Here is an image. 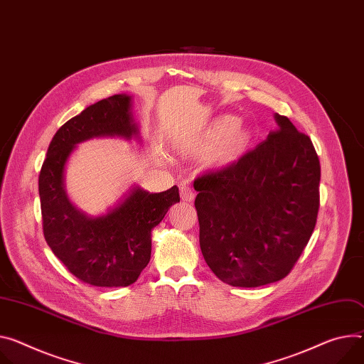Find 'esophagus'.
<instances>
[{"label": "esophagus", "instance_id": "1", "mask_svg": "<svg viewBox=\"0 0 364 364\" xmlns=\"http://www.w3.org/2000/svg\"><path fill=\"white\" fill-rule=\"evenodd\" d=\"M180 196H181L183 202H191L194 199V190L188 184H181Z\"/></svg>", "mask_w": 364, "mask_h": 364}]
</instances>
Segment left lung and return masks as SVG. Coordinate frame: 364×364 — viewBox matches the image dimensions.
Wrapping results in <instances>:
<instances>
[{
    "mask_svg": "<svg viewBox=\"0 0 364 364\" xmlns=\"http://www.w3.org/2000/svg\"><path fill=\"white\" fill-rule=\"evenodd\" d=\"M274 119L266 141L193 184L202 254L230 286L284 279L316 225L319 158L308 135L286 116Z\"/></svg>",
    "mask_w": 364,
    "mask_h": 364,
    "instance_id": "obj_1",
    "label": "left lung"
}]
</instances>
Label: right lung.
<instances>
[{
  "label": "right lung",
  "mask_w": 364,
  "mask_h": 364,
  "mask_svg": "<svg viewBox=\"0 0 364 364\" xmlns=\"http://www.w3.org/2000/svg\"><path fill=\"white\" fill-rule=\"evenodd\" d=\"M132 97L116 94L97 102L62 124L39 176L43 235L53 254L78 280L97 287L135 283L151 259V232L180 202L178 187L149 193L134 187L116 208L91 218L65 191V165L75 146L91 138L138 136Z\"/></svg>",
  "instance_id": "obj_1"
}]
</instances>
